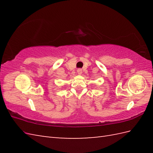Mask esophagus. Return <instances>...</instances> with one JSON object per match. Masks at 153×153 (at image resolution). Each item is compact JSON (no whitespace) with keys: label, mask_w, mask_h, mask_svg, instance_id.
<instances>
[{"label":"esophagus","mask_w":153,"mask_h":153,"mask_svg":"<svg viewBox=\"0 0 153 153\" xmlns=\"http://www.w3.org/2000/svg\"><path fill=\"white\" fill-rule=\"evenodd\" d=\"M77 74H82V69H78L77 70Z\"/></svg>","instance_id":"obj_1"}]
</instances>
